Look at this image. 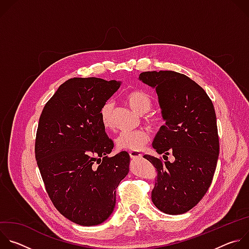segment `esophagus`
Segmentation results:
<instances>
[{
  "label": "esophagus",
  "instance_id": "esophagus-1",
  "mask_svg": "<svg viewBox=\"0 0 249 249\" xmlns=\"http://www.w3.org/2000/svg\"><path fill=\"white\" fill-rule=\"evenodd\" d=\"M129 155L131 159H140L142 158V154L139 151H129Z\"/></svg>",
  "mask_w": 249,
  "mask_h": 249
}]
</instances>
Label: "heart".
Here are the masks:
<instances>
[{"label":"heart","mask_w":249,"mask_h":249,"mask_svg":"<svg viewBox=\"0 0 249 249\" xmlns=\"http://www.w3.org/2000/svg\"><path fill=\"white\" fill-rule=\"evenodd\" d=\"M130 107L138 114H144L150 110L152 101L147 93L141 90H132L125 96ZM114 104L111 100L105 101L99 109V118L102 126L106 129H111L112 112ZM150 141V135L145 130H135L122 132L116 139V144L119 149L140 151Z\"/></svg>","instance_id":"b5f03b06"}]
</instances>
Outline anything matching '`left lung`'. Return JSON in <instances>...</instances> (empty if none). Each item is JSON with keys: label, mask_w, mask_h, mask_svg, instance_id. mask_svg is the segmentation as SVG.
I'll use <instances>...</instances> for the list:
<instances>
[{"label": "left lung", "mask_w": 249, "mask_h": 249, "mask_svg": "<svg viewBox=\"0 0 249 249\" xmlns=\"http://www.w3.org/2000/svg\"><path fill=\"white\" fill-rule=\"evenodd\" d=\"M139 80L155 89L165 122L153 142L165 160L144 156L157 171L152 201L165 214H184L204 197L216 170L220 145L214 105L183 74L153 71L141 73ZM169 153L175 157L172 163L167 160Z\"/></svg>", "instance_id": "left-lung-1"}]
</instances>
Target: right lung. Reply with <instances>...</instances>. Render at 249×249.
<instances>
[{"label": "right lung", "mask_w": 249, "mask_h": 249, "mask_svg": "<svg viewBox=\"0 0 249 249\" xmlns=\"http://www.w3.org/2000/svg\"><path fill=\"white\" fill-rule=\"evenodd\" d=\"M121 82L74 78L62 84L39 118L35 158L46 191L61 214L91 227L107 220L116 188L129 172L123 151L108 158L114 144L99 118L101 105Z\"/></svg>", "instance_id": "obj_1"}]
</instances>
